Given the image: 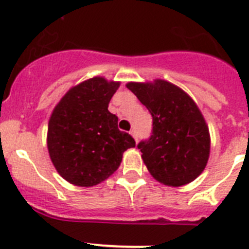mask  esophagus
<instances>
[{
	"mask_svg": "<svg viewBox=\"0 0 249 249\" xmlns=\"http://www.w3.org/2000/svg\"><path fill=\"white\" fill-rule=\"evenodd\" d=\"M129 133H131V136H132V137L135 138V141H136V142H137V141H138V137H137V133H136V131H135V129H132V131L129 132Z\"/></svg>",
	"mask_w": 249,
	"mask_h": 249,
	"instance_id": "obj_1",
	"label": "esophagus"
}]
</instances>
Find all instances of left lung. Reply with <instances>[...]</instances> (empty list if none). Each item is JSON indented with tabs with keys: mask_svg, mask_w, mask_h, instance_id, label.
Wrapping results in <instances>:
<instances>
[{
	"mask_svg": "<svg viewBox=\"0 0 249 249\" xmlns=\"http://www.w3.org/2000/svg\"><path fill=\"white\" fill-rule=\"evenodd\" d=\"M153 117V131L138 148L148 172L168 187L193 182L204 171L210 158L208 124L190 94L166 80L128 82Z\"/></svg>",
	"mask_w": 249,
	"mask_h": 249,
	"instance_id": "1",
	"label": "left lung"
}]
</instances>
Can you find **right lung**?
Listing matches in <instances>:
<instances>
[{"instance_id": "right-lung-1", "label": "right lung", "mask_w": 249, "mask_h": 249, "mask_svg": "<svg viewBox=\"0 0 249 249\" xmlns=\"http://www.w3.org/2000/svg\"><path fill=\"white\" fill-rule=\"evenodd\" d=\"M120 85L92 77L68 89L51 113L48 155L58 175L71 184L97 186L117 171L123 152L136 146L108 111Z\"/></svg>"}]
</instances>
